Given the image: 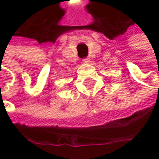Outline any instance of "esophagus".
Here are the masks:
<instances>
[{
  "instance_id": "1",
  "label": "esophagus",
  "mask_w": 159,
  "mask_h": 159,
  "mask_svg": "<svg viewBox=\"0 0 159 159\" xmlns=\"http://www.w3.org/2000/svg\"><path fill=\"white\" fill-rule=\"evenodd\" d=\"M83 61H84V63H88V62L90 61V60H89L88 58H86V59H84V60H83Z\"/></svg>"
}]
</instances>
